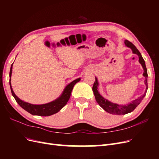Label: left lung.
Masks as SVG:
<instances>
[{
  "label": "left lung",
  "instance_id": "left-lung-1",
  "mask_svg": "<svg viewBox=\"0 0 159 159\" xmlns=\"http://www.w3.org/2000/svg\"><path fill=\"white\" fill-rule=\"evenodd\" d=\"M125 44L126 46L130 48L132 50V52L133 54H135L138 55V56H139V63L142 65L143 68V70H144L143 75L145 78V84L146 85V90H145V93H144L143 95L140 96V97H139L138 99L133 100L132 102L129 103L127 105H118L117 103H114L109 102V101H108L106 99H105L103 97H102V96L99 94V91H98V88L99 83H98L97 78H95V81L93 84L92 89L93 91L96 102H98V103L100 105L101 107H102L105 111H107L109 113L113 114V115H125L127 113L132 112L138 106L139 103L141 102V101L143 100V99L144 98V97H145L146 95L147 91L148 89V85H147L148 74H147V70L146 66H145V60H143L141 53L139 52V51L137 50V48L134 46L131 42H129L127 40H125Z\"/></svg>",
  "mask_w": 159,
  "mask_h": 159
}]
</instances>
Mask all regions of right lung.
Returning <instances> with one entry per match:
<instances>
[{"label":"right lung","instance_id":"1","mask_svg":"<svg viewBox=\"0 0 159 159\" xmlns=\"http://www.w3.org/2000/svg\"><path fill=\"white\" fill-rule=\"evenodd\" d=\"M12 64L11 65L10 74H9V75H10L11 78L12 71ZM80 80H81L80 78H78L74 80L73 81H71L70 84H69L65 88L61 95L56 100L53 101L52 102L48 103L46 104H42V105L30 104V103L24 102V101L21 100L20 99H19L15 95V93H14L12 86H11V80H10L9 83H10V87H11V92L13 97L14 98V99H15V100L16 101V102L22 108H23L24 109L26 110V111H28V113H30L33 115H39V116H50V115H54L58 112L60 109H61L65 106L70 98L71 91L73 89L74 85L76 83H78V81H80Z\"/></svg>","mask_w":159,"mask_h":159}]
</instances>
